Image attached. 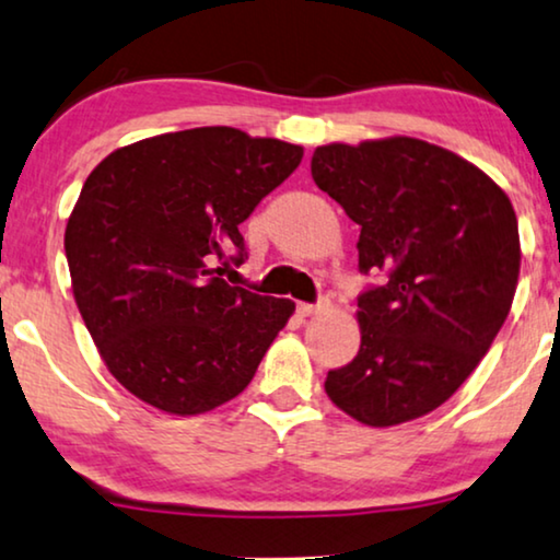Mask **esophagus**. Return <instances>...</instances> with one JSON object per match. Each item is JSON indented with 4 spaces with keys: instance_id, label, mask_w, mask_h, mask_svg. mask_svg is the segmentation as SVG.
<instances>
[{
    "instance_id": "obj_1",
    "label": "esophagus",
    "mask_w": 560,
    "mask_h": 560,
    "mask_svg": "<svg viewBox=\"0 0 560 560\" xmlns=\"http://www.w3.org/2000/svg\"><path fill=\"white\" fill-rule=\"evenodd\" d=\"M328 308V301H320V303H301L298 305V313H301L303 318L308 316H316V313H324Z\"/></svg>"
}]
</instances>
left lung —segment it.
<instances>
[{
    "instance_id": "obj_1",
    "label": "left lung",
    "mask_w": 560,
    "mask_h": 560,
    "mask_svg": "<svg viewBox=\"0 0 560 560\" xmlns=\"http://www.w3.org/2000/svg\"><path fill=\"white\" fill-rule=\"evenodd\" d=\"M311 175L359 232L357 357L326 395L387 428L439 408L477 370L508 318L520 275L517 217L485 171L416 137L320 144Z\"/></svg>"
}]
</instances>
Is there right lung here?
<instances>
[{"label": "right lung", "instance_id": "1", "mask_svg": "<svg viewBox=\"0 0 560 560\" xmlns=\"http://www.w3.org/2000/svg\"><path fill=\"white\" fill-rule=\"evenodd\" d=\"M303 148L196 127L114 150L83 183L66 257L83 324L127 393L201 416L255 377L295 303L229 285L240 224L301 165Z\"/></svg>", "mask_w": 560, "mask_h": 560}]
</instances>
